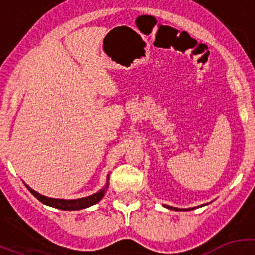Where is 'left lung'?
Instances as JSON below:
<instances>
[{"label": "left lung", "mask_w": 255, "mask_h": 255, "mask_svg": "<svg viewBox=\"0 0 255 255\" xmlns=\"http://www.w3.org/2000/svg\"><path fill=\"white\" fill-rule=\"evenodd\" d=\"M165 207H168V208H170V210H175V211H179V208H176V207H171V206H165ZM195 208V207H194ZM187 210H191V208H187ZM185 211V210H184Z\"/></svg>", "instance_id": "8db88e82"}]
</instances>
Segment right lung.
Returning a JSON list of instances; mask_svg holds the SVG:
<instances>
[{
  "mask_svg": "<svg viewBox=\"0 0 255 255\" xmlns=\"http://www.w3.org/2000/svg\"><path fill=\"white\" fill-rule=\"evenodd\" d=\"M25 186H27V185H25ZM27 189L29 190L30 194H32L33 196L37 197V199L39 200L40 202H43V204L48 205V206H51V207L59 208V210H64V211H75V210H81V208L90 207L92 206V205L96 204V202H99L105 195V189H102L100 190L99 192H96V194L91 195V196L82 197V199L61 200V199H50V197L43 196V195L38 194V192H35L34 190L30 189L29 186H27Z\"/></svg>",
  "mask_w": 255,
  "mask_h": 255,
  "instance_id": "right-lung-1",
  "label": "right lung"
}]
</instances>
